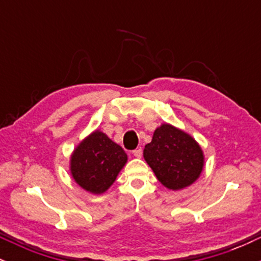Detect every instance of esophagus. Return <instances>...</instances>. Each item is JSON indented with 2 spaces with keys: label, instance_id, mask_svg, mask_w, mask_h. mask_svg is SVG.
I'll use <instances>...</instances> for the list:
<instances>
[{
  "label": "esophagus",
  "instance_id": "esophagus-1",
  "mask_svg": "<svg viewBox=\"0 0 261 261\" xmlns=\"http://www.w3.org/2000/svg\"><path fill=\"white\" fill-rule=\"evenodd\" d=\"M133 154H134L136 158H141V155H142V149H141V148L135 149V151H133Z\"/></svg>",
  "mask_w": 261,
  "mask_h": 261
}]
</instances>
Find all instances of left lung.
Wrapping results in <instances>:
<instances>
[{"instance_id":"obj_1","label":"left lung","mask_w":261,"mask_h":261,"mask_svg":"<svg viewBox=\"0 0 261 261\" xmlns=\"http://www.w3.org/2000/svg\"><path fill=\"white\" fill-rule=\"evenodd\" d=\"M143 158L158 181L173 191L194 184L205 166V155L197 141L167 122L154 130L152 141L143 149Z\"/></svg>"}]
</instances>
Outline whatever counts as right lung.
Instances as JSON below:
<instances>
[{
    "label": "right lung",
    "mask_w": 261,
    "mask_h": 261,
    "mask_svg": "<svg viewBox=\"0 0 261 261\" xmlns=\"http://www.w3.org/2000/svg\"><path fill=\"white\" fill-rule=\"evenodd\" d=\"M127 162V154L103 131L85 137L70 157V173L83 190L100 195L113 185Z\"/></svg>",
    "instance_id": "add662e5"
}]
</instances>
